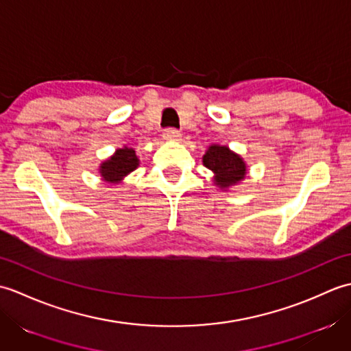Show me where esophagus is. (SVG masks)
<instances>
[{"label": "esophagus", "instance_id": "obj_1", "mask_svg": "<svg viewBox=\"0 0 351 351\" xmlns=\"http://www.w3.org/2000/svg\"><path fill=\"white\" fill-rule=\"evenodd\" d=\"M162 137L164 140H178L181 137V132L176 128H166L162 132Z\"/></svg>", "mask_w": 351, "mask_h": 351}]
</instances>
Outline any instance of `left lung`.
Returning <instances> with one entry per match:
<instances>
[{"mask_svg":"<svg viewBox=\"0 0 351 351\" xmlns=\"http://www.w3.org/2000/svg\"><path fill=\"white\" fill-rule=\"evenodd\" d=\"M204 166L215 173V184L219 187H229L244 180L245 164L237 154L226 146H211L204 155Z\"/></svg>","mask_w":351,"mask_h":351,"instance_id":"8db88e82","label":"left lung"}]
</instances>
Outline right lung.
<instances>
[{
    "mask_svg": "<svg viewBox=\"0 0 351 351\" xmlns=\"http://www.w3.org/2000/svg\"><path fill=\"white\" fill-rule=\"evenodd\" d=\"M138 166V158L132 149H119L110 160L101 166V175L106 181L117 182Z\"/></svg>",
    "mask_w": 351,
    "mask_h": 351,
    "instance_id": "add662e5",
    "label": "right lung"
}]
</instances>
